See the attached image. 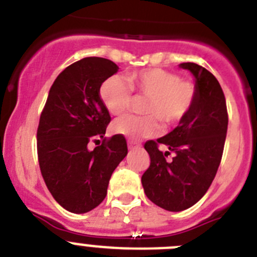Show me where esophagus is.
Listing matches in <instances>:
<instances>
[{
    "label": "esophagus",
    "instance_id": "1",
    "mask_svg": "<svg viewBox=\"0 0 257 257\" xmlns=\"http://www.w3.org/2000/svg\"><path fill=\"white\" fill-rule=\"evenodd\" d=\"M141 144L135 140H128V149H140Z\"/></svg>",
    "mask_w": 257,
    "mask_h": 257
}]
</instances>
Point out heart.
Here are the masks:
<instances>
[{
    "instance_id": "1",
    "label": "heart",
    "mask_w": 257,
    "mask_h": 257,
    "mask_svg": "<svg viewBox=\"0 0 257 257\" xmlns=\"http://www.w3.org/2000/svg\"><path fill=\"white\" fill-rule=\"evenodd\" d=\"M128 82L119 76L103 81L99 96L105 109L118 116L131 107L133 91L149 98L143 112L148 116L126 114L116 119L112 130L130 139L153 138L161 133V120L166 126H175L191 112L197 96V88L190 80H181L176 72L163 69H147L133 72Z\"/></svg>"
}]
</instances>
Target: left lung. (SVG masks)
I'll return each mask as SVG.
<instances>
[{"label": "left lung", "instance_id": "1", "mask_svg": "<svg viewBox=\"0 0 257 257\" xmlns=\"http://www.w3.org/2000/svg\"><path fill=\"white\" fill-rule=\"evenodd\" d=\"M180 66L196 79V102L175 130L145 143L150 166L141 177L148 199L169 211L188 209L206 194L222 161L228 128L227 103L219 81L197 63ZM161 145L169 148L166 153ZM171 154L174 158L167 161Z\"/></svg>", "mask_w": 257, "mask_h": 257}]
</instances>
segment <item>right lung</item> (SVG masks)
<instances>
[{
	"label": "right lung",
	"mask_w": 257,
	"mask_h": 257,
	"mask_svg": "<svg viewBox=\"0 0 257 257\" xmlns=\"http://www.w3.org/2000/svg\"><path fill=\"white\" fill-rule=\"evenodd\" d=\"M118 66L86 57L67 66L51 86L37 130L39 168L47 188L66 210H93L107 196L110 176L127 155L123 135L104 138L109 112L99 88ZM95 142L93 151L88 144Z\"/></svg>",
	"instance_id": "right-lung-1"
}]
</instances>
